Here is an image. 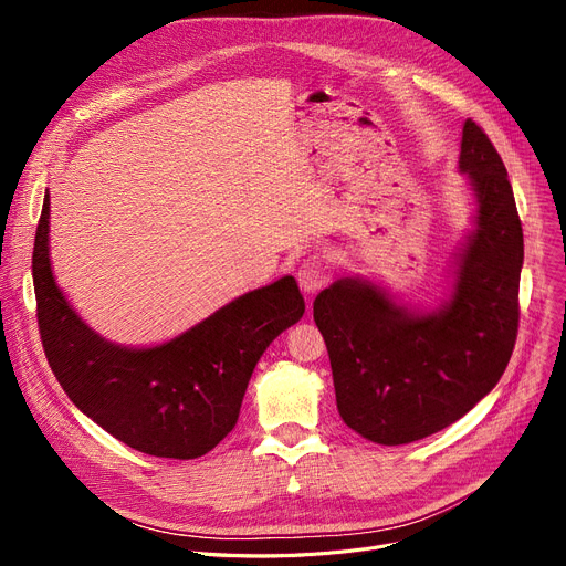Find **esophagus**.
Instances as JSON below:
<instances>
[{
    "label": "esophagus",
    "mask_w": 566,
    "mask_h": 566,
    "mask_svg": "<svg viewBox=\"0 0 566 566\" xmlns=\"http://www.w3.org/2000/svg\"><path fill=\"white\" fill-rule=\"evenodd\" d=\"M295 277H298V286L305 295H312L316 291H321L325 284H328V271H325V265L316 259H307L301 268L298 273H295Z\"/></svg>",
    "instance_id": "1"
}]
</instances>
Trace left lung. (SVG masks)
<instances>
[{"mask_svg": "<svg viewBox=\"0 0 566 566\" xmlns=\"http://www.w3.org/2000/svg\"><path fill=\"white\" fill-rule=\"evenodd\" d=\"M459 171L474 211L440 303L408 305L367 275H344L314 301L342 420L378 444L450 427L495 388L512 358L523 229L507 169L470 118Z\"/></svg>", "mask_w": 566, "mask_h": 566, "instance_id": "left-lung-1", "label": "left lung"}]
</instances>
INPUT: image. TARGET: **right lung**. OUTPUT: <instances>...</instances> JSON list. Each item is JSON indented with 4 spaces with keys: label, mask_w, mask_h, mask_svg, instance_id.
Returning <instances> with one entry per match:
<instances>
[{
    "label": "right lung",
    "mask_w": 566,
    "mask_h": 566,
    "mask_svg": "<svg viewBox=\"0 0 566 566\" xmlns=\"http://www.w3.org/2000/svg\"><path fill=\"white\" fill-rule=\"evenodd\" d=\"M32 275L45 358L69 399L128 448L163 459L216 448L238 422L263 350L305 314L298 284L284 275L167 342L114 344L84 323L54 280L48 190Z\"/></svg>",
    "instance_id": "right-lung-1"
}]
</instances>
